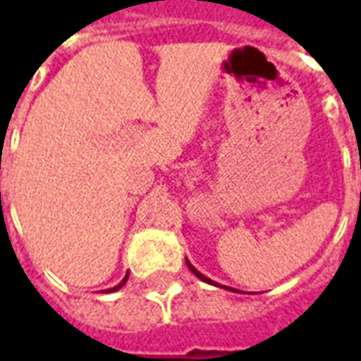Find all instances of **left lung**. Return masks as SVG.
Here are the masks:
<instances>
[{"mask_svg":"<svg viewBox=\"0 0 361 361\" xmlns=\"http://www.w3.org/2000/svg\"><path fill=\"white\" fill-rule=\"evenodd\" d=\"M185 263H188V267H189V271L193 272V274H195V276H197V279H199V280H203V282H207V284H212V286H219V288H226V290H230V292H238V290H234V288H228V286H220L219 282H214V280H211V279H209V276H204V274H201V272L197 271L195 267H193V265H191V263H189L188 259H185Z\"/></svg>","mask_w":361,"mask_h":361,"instance_id":"left-lung-1","label":"left lung"}]
</instances>
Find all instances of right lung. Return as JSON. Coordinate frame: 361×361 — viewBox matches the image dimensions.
I'll return each mask as SVG.
<instances>
[{"mask_svg":"<svg viewBox=\"0 0 361 361\" xmlns=\"http://www.w3.org/2000/svg\"><path fill=\"white\" fill-rule=\"evenodd\" d=\"M127 279H129V272H127L126 276H123V280H121V282H119L118 286H114V288H108V290H104V292H116V290H119V288L123 286V284H126L127 282Z\"/></svg>","mask_w":361,"mask_h":361,"instance_id":"add662e5","label":"right lung"}]
</instances>
